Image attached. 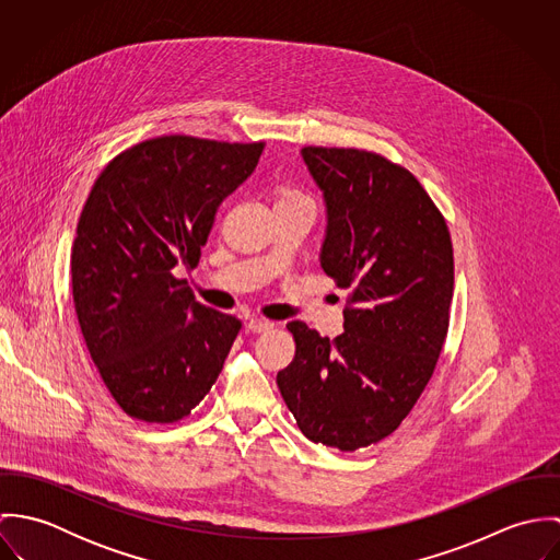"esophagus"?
I'll use <instances>...</instances> for the list:
<instances>
[{"instance_id":"esophagus-1","label":"esophagus","mask_w":560,"mask_h":560,"mask_svg":"<svg viewBox=\"0 0 560 560\" xmlns=\"http://www.w3.org/2000/svg\"><path fill=\"white\" fill-rule=\"evenodd\" d=\"M245 329L252 331V334H265V331L273 329V323L271 320L249 319L245 323Z\"/></svg>"}]
</instances>
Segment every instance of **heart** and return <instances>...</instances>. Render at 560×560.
<instances>
[{
    "instance_id": "obj_1",
    "label": "heart",
    "mask_w": 560,
    "mask_h": 560,
    "mask_svg": "<svg viewBox=\"0 0 560 560\" xmlns=\"http://www.w3.org/2000/svg\"><path fill=\"white\" fill-rule=\"evenodd\" d=\"M289 198H304V196H302V194H298V191H282L278 200H289Z\"/></svg>"
}]
</instances>
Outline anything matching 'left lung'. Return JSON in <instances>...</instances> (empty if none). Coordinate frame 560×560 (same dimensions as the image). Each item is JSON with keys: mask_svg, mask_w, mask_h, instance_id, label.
Returning a JSON list of instances; mask_svg holds the SVG:
<instances>
[{"mask_svg": "<svg viewBox=\"0 0 560 560\" xmlns=\"http://www.w3.org/2000/svg\"><path fill=\"white\" fill-rule=\"evenodd\" d=\"M327 211L320 267L351 289L345 331L302 320L280 395L315 444L358 451L388 438L420 399L442 353L453 302L448 226L418 178L358 149L306 147Z\"/></svg>", "mask_w": 560, "mask_h": 560, "instance_id": "1", "label": "left lung"}]
</instances>
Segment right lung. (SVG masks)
<instances>
[{
	"instance_id": "obj_1",
	"label": "right lung",
	"mask_w": 560,
	"mask_h": 560,
	"mask_svg": "<svg viewBox=\"0 0 560 560\" xmlns=\"http://www.w3.org/2000/svg\"><path fill=\"white\" fill-rule=\"evenodd\" d=\"M262 149L163 136L114 158L92 185L71 252L73 302L103 384L136 420L185 418L224 369L241 320L196 302L172 271L198 265L218 207Z\"/></svg>"
}]
</instances>
